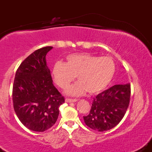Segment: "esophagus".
<instances>
[{
	"instance_id": "esophagus-1",
	"label": "esophagus",
	"mask_w": 152,
	"mask_h": 152,
	"mask_svg": "<svg viewBox=\"0 0 152 152\" xmlns=\"http://www.w3.org/2000/svg\"><path fill=\"white\" fill-rule=\"evenodd\" d=\"M77 99H66L65 102L66 103H74L77 102Z\"/></svg>"
}]
</instances>
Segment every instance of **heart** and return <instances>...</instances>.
Listing matches in <instances>:
<instances>
[{
    "mask_svg": "<svg viewBox=\"0 0 152 152\" xmlns=\"http://www.w3.org/2000/svg\"><path fill=\"white\" fill-rule=\"evenodd\" d=\"M115 70L114 61L109 57L78 53L67 56L65 63H56L52 76L61 88H66L76 76L78 81L69 86L66 94L77 96L84 94L86 91L95 94L105 89L114 77Z\"/></svg>",
    "mask_w": 152,
    "mask_h": 152,
    "instance_id": "1",
    "label": "heart"
}]
</instances>
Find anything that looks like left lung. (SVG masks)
I'll use <instances>...</instances> for the list:
<instances>
[{
	"label": "left lung",
	"mask_w": 152,
	"mask_h": 152,
	"mask_svg": "<svg viewBox=\"0 0 152 152\" xmlns=\"http://www.w3.org/2000/svg\"><path fill=\"white\" fill-rule=\"evenodd\" d=\"M131 96L130 83L114 85L94 98L90 112L83 116L85 124L98 132L113 129L124 116Z\"/></svg>",
	"instance_id": "left-lung-1"
}]
</instances>
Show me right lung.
Instances as JSON below:
<instances>
[{
    "mask_svg": "<svg viewBox=\"0 0 152 152\" xmlns=\"http://www.w3.org/2000/svg\"><path fill=\"white\" fill-rule=\"evenodd\" d=\"M51 46L35 50L20 64L13 86L14 111L20 122L34 132H43L58 118L64 97L53 86L46 56Z\"/></svg>",
    "mask_w": 152,
    "mask_h": 152,
    "instance_id": "obj_1",
    "label": "right lung"
}]
</instances>
